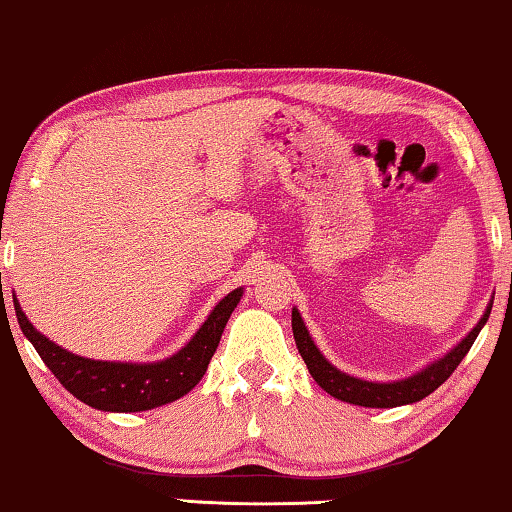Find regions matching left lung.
Returning a JSON list of instances; mask_svg holds the SVG:
<instances>
[{"instance_id":"8db88e82","label":"left lung","mask_w":512,"mask_h":512,"mask_svg":"<svg viewBox=\"0 0 512 512\" xmlns=\"http://www.w3.org/2000/svg\"><path fill=\"white\" fill-rule=\"evenodd\" d=\"M494 299H489V304L482 313L469 334H466L462 341H459L455 348L445 352L443 357L429 362L424 369L415 371L413 376L399 378V380H387V383H378V380H364L357 376H350L341 369H336L329 359L322 355L318 345H315L311 331L304 325V318H301L299 308H292V331L294 341H297V348L301 352V359H304L308 366V373H311L315 383H318L322 390L338 401L352 403V406H364V408H397V406H408V403L422 401L429 397L436 387H441L445 380L452 376V371L457 369L459 362L466 357V352L471 350L475 338H478L480 329L485 327V322L492 313Z\"/></svg>"}]
</instances>
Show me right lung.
I'll return each mask as SVG.
<instances>
[{
    "mask_svg": "<svg viewBox=\"0 0 512 512\" xmlns=\"http://www.w3.org/2000/svg\"><path fill=\"white\" fill-rule=\"evenodd\" d=\"M241 297L243 287L229 292L213 306L204 325L194 331L181 350L157 362H104V359L74 355L43 336L27 320L16 294H13V308L27 341L34 345L43 364L55 373L64 390L106 413H141L185 397L204 378L229 315Z\"/></svg>",
    "mask_w": 512,
    "mask_h": 512,
    "instance_id": "obj_1",
    "label": "right lung"
}]
</instances>
